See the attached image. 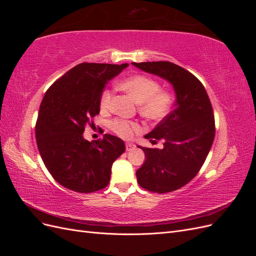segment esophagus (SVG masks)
<instances>
[{
    "label": "esophagus",
    "mask_w": 256,
    "mask_h": 256,
    "mask_svg": "<svg viewBox=\"0 0 256 256\" xmlns=\"http://www.w3.org/2000/svg\"><path fill=\"white\" fill-rule=\"evenodd\" d=\"M136 148V145L134 143H126V150L131 152Z\"/></svg>",
    "instance_id": "1"
}]
</instances>
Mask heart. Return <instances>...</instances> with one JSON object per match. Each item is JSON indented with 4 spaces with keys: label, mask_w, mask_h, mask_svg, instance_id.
I'll use <instances>...</instances> for the list:
<instances>
[{
    "label": "heart",
    "mask_w": 256,
    "mask_h": 256,
    "mask_svg": "<svg viewBox=\"0 0 256 256\" xmlns=\"http://www.w3.org/2000/svg\"><path fill=\"white\" fill-rule=\"evenodd\" d=\"M120 86L140 104L141 114L150 120L164 118L174 102L172 92L161 90L158 81L144 74L129 76L122 82ZM112 98L113 92L111 90H104L100 99L102 109H109ZM110 127L116 134L125 138H132L134 134L141 129L138 122L122 118L113 120L110 122Z\"/></svg>",
    "instance_id": "obj_1"
}]
</instances>
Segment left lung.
Wrapping results in <instances>:
<instances>
[{
	"instance_id": "8db88e82",
	"label": "left lung",
	"mask_w": 256,
	"mask_h": 256,
	"mask_svg": "<svg viewBox=\"0 0 256 256\" xmlns=\"http://www.w3.org/2000/svg\"><path fill=\"white\" fill-rule=\"evenodd\" d=\"M172 84L175 109L145 138L164 140V148L142 147L145 162L136 171V180L145 190L166 193L191 182L204 164L214 138V118L203 84L184 68L171 62L132 63Z\"/></svg>"
}]
</instances>
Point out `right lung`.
Returning a JSON list of instances; mask_svg holds the SVG:
<instances>
[{"label":"right lung","mask_w":256,"mask_h":256,"mask_svg":"<svg viewBox=\"0 0 256 256\" xmlns=\"http://www.w3.org/2000/svg\"><path fill=\"white\" fill-rule=\"evenodd\" d=\"M127 66L81 63L46 92L35 127L37 147L49 173L69 190L90 193L106 188L113 162L125 152L118 136L104 134L90 142L83 132L100 112L106 84Z\"/></svg>","instance_id":"right-lung-1"}]
</instances>
